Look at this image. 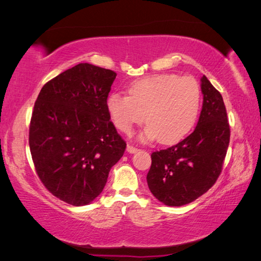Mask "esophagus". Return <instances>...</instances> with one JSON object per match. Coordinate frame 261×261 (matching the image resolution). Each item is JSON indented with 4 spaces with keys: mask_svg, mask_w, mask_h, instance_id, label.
Here are the masks:
<instances>
[{
    "mask_svg": "<svg viewBox=\"0 0 261 261\" xmlns=\"http://www.w3.org/2000/svg\"><path fill=\"white\" fill-rule=\"evenodd\" d=\"M126 151L129 152V153H131V154H134V153H137V152H138L139 149L137 148V147H135V146H132V145H127Z\"/></svg>",
    "mask_w": 261,
    "mask_h": 261,
    "instance_id": "esophagus-1",
    "label": "esophagus"
}]
</instances>
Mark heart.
<instances>
[{"instance_id":"b5f03b06","label":"heart","mask_w":261,"mask_h":261,"mask_svg":"<svg viewBox=\"0 0 261 261\" xmlns=\"http://www.w3.org/2000/svg\"><path fill=\"white\" fill-rule=\"evenodd\" d=\"M201 107V90L196 79L177 74H156L135 82L129 96L113 93L107 110L118 130L130 134L146 121L144 139L174 144L183 139L196 124Z\"/></svg>"}]
</instances>
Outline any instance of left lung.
I'll return each instance as SVG.
<instances>
[{"label":"left lung","instance_id":"left-lung-1","mask_svg":"<svg viewBox=\"0 0 261 261\" xmlns=\"http://www.w3.org/2000/svg\"><path fill=\"white\" fill-rule=\"evenodd\" d=\"M199 121L191 135L169 148L152 153L148 189L167 206L190 204L213 187L222 170L230 140L222 95L206 76Z\"/></svg>","mask_w":261,"mask_h":261}]
</instances>
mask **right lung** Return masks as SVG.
Wrapping results in <instances>:
<instances>
[{"instance_id": "add662e5", "label": "right lung", "mask_w": 261, "mask_h": 261, "mask_svg": "<svg viewBox=\"0 0 261 261\" xmlns=\"http://www.w3.org/2000/svg\"><path fill=\"white\" fill-rule=\"evenodd\" d=\"M112 70L79 63L46 83L34 103L29 144L46 189L72 206L102 192L126 144L110 122Z\"/></svg>"}]
</instances>
